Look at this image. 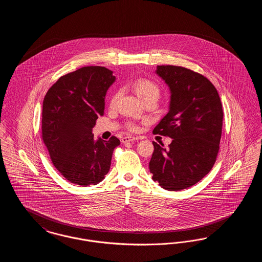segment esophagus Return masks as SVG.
<instances>
[{
	"instance_id": "obj_1",
	"label": "esophagus",
	"mask_w": 262,
	"mask_h": 262,
	"mask_svg": "<svg viewBox=\"0 0 262 262\" xmlns=\"http://www.w3.org/2000/svg\"><path fill=\"white\" fill-rule=\"evenodd\" d=\"M137 139V137H124L122 139H121V141H122V143H126V142H130V141H134V140H136Z\"/></svg>"
}]
</instances>
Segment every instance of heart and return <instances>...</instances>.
<instances>
[{"label":"heart","instance_id":"1","mask_svg":"<svg viewBox=\"0 0 262 262\" xmlns=\"http://www.w3.org/2000/svg\"><path fill=\"white\" fill-rule=\"evenodd\" d=\"M132 88L141 100L148 98V97H153V96L159 97V94H160V90H159L158 85L155 82L151 81L147 78H143V77H139L136 80H134L132 83ZM118 99H119V93L115 92L110 98V106L112 108L116 106ZM127 126L130 130H135L137 128L136 125H133V124H128Z\"/></svg>","mask_w":262,"mask_h":262}]
</instances>
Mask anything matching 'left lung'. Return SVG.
I'll return each instance as SVG.
<instances>
[{
    "label": "left lung",
    "mask_w": 262,
    "mask_h": 262,
    "mask_svg": "<svg viewBox=\"0 0 262 262\" xmlns=\"http://www.w3.org/2000/svg\"><path fill=\"white\" fill-rule=\"evenodd\" d=\"M156 74L171 91L168 114L153 134L173 138L169 148L153 141L152 179L167 190H182L199 183L216 161L222 135L223 109L208 78L178 66H157Z\"/></svg>",
    "instance_id": "left-lung-1"
}]
</instances>
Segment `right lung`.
<instances>
[{"label":"right lung","mask_w":262,"mask_h":262,"mask_svg":"<svg viewBox=\"0 0 262 262\" xmlns=\"http://www.w3.org/2000/svg\"><path fill=\"white\" fill-rule=\"evenodd\" d=\"M116 77L105 67H83L61 76L47 91L42 110V139L52 163L68 181L97 185L110 170L120 140L94 139L92 128L105 109Z\"/></svg>","instance_id":"right-lung-1"}]
</instances>
